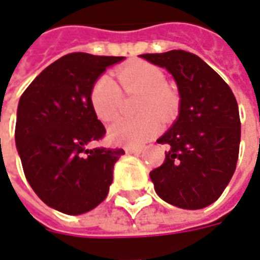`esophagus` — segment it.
<instances>
[{"label": "esophagus", "instance_id": "esophagus-1", "mask_svg": "<svg viewBox=\"0 0 260 260\" xmlns=\"http://www.w3.org/2000/svg\"><path fill=\"white\" fill-rule=\"evenodd\" d=\"M125 152L134 153V155H139V153L142 152V148H131V146H128V148H125Z\"/></svg>", "mask_w": 260, "mask_h": 260}]
</instances>
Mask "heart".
I'll return each instance as SVG.
<instances>
[{
    "instance_id": "1",
    "label": "heart",
    "mask_w": 260,
    "mask_h": 260,
    "mask_svg": "<svg viewBox=\"0 0 260 260\" xmlns=\"http://www.w3.org/2000/svg\"><path fill=\"white\" fill-rule=\"evenodd\" d=\"M116 78L125 92H141L138 111L145 112L135 119H118L109 129L111 139L121 145L139 146L159 131V119L174 114L178 108V95L167 85V75L159 67L146 61H135L116 70ZM89 100L101 121L115 119L122 105L121 88L111 75L104 74L93 82Z\"/></svg>"
}]
</instances>
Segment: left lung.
Returning <instances> with one entry per match:
<instances>
[{
  "label": "left lung",
  "instance_id": "obj_1",
  "mask_svg": "<svg viewBox=\"0 0 260 260\" xmlns=\"http://www.w3.org/2000/svg\"><path fill=\"white\" fill-rule=\"evenodd\" d=\"M167 68L181 96L179 116L158 139L168 145L164 164L151 171L160 199L182 209H202L231 181L241 144L238 102L226 82L195 54L172 49L144 54Z\"/></svg>",
  "mask_w": 260,
  "mask_h": 260
}]
</instances>
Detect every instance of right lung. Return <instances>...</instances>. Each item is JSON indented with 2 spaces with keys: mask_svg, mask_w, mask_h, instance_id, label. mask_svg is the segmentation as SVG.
Here are the masks:
<instances>
[{
  "mask_svg": "<svg viewBox=\"0 0 260 260\" xmlns=\"http://www.w3.org/2000/svg\"><path fill=\"white\" fill-rule=\"evenodd\" d=\"M123 56L72 52L61 56L21 95L15 144L34 192L56 211L81 215L107 198L114 165L125 151L92 148L105 137L89 93Z\"/></svg>",
  "mask_w": 260,
  "mask_h": 260,
  "instance_id": "add662e5",
  "label": "right lung"
}]
</instances>
